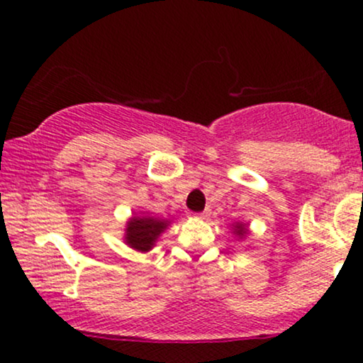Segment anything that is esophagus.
<instances>
[{
  "label": "esophagus",
  "mask_w": 363,
  "mask_h": 363,
  "mask_svg": "<svg viewBox=\"0 0 363 363\" xmlns=\"http://www.w3.org/2000/svg\"><path fill=\"white\" fill-rule=\"evenodd\" d=\"M208 213H210V211H201V213H196L194 216H196V218H206V216H208Z\"/></svg>",
  "instance_id": "esophagus-1"
}]
</instances>
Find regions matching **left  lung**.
I'll list each match as a JSON object with an SVG mask.
<instances>
[{"label": "left lung", "mask_w": 363, "mask_h": 363, "mask_svg": "<svg viewBox=\"0 0 363 363\" xmlns=\"http://www.w3.org/2000/svg\"><path fill=\"white\" fill-rule=\"evenodd\" d=\"M234 234L239 235L240 239H242V237H244L245 234H247V228H245L244 223H235V225H234Z\"/></svg>", "instance_id": "obj_1"}]
</instances>
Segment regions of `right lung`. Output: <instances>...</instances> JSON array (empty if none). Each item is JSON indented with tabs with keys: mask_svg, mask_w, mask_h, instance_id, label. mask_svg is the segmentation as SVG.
<instances>
[{
	"mask_svg": "<svg viewBox=\"0 0 363 363\" xmlns=\"http://www.w3.org/2000/svg\"><path fill=\"white\" fill-rule=\"evenodd\" d=\"M167 220L153 216H133L126 223L124 242L140 252H148L157 242L162 232L167 228Z\"/></svg>",
	"mask_w": 363,
	"mask_h": 363,
	"instance_id": "right-lung-1",
	"label": "right lung"
}]
</instances>
